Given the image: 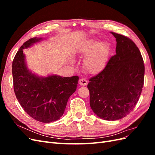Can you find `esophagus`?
<instances>
[{
	"instance_id": "obj_1",
	"label": "esophagus",
	"mask_w": 155,
	"mask_h": 155,
	"mask_svg": "<svg viewBox=\"0 0 155 155\" xmlns=\"http://www.w3.org/2000/svg\"><path fill=\"white\" fill-rule=\"evenodd\" d=\"M79 84H80V85H82V86H85V85H87V83H87V79H85V78H81V79H79Z\"/></svg>"
}]
</instances>
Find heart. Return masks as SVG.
<instances>
[{"instance_id":"b5f03b06","label":"heart","mask_w":155,"mask_h":155,"mask_svg":"<svg viewBox=\"0 0 155 155\" xmlns=\"http://www.w3.org/2000/svg\"><path fill=\"white\" fill-rule=\"evenodd\" d=\"M81 51L83 54L87 55L84 61V66L88 72L96 74L104 69L109 51L107 43L90 41L82 46Z\"/></svg>"}]
</instances>
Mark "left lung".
<instances>
[{"mask_svg": "<svg viewBox=\"0 0 155 155\" xmlns=\"http://www.w3.org/2000/svg\"><path fill=\"white\" fill-rule=\"evenodd\" d=\"M116 41V55L105 68L89 79L90 105L100 118L117 120L133 110L142 91L145 67L141 53L129 37L110 32Z\"/></svg>", "mask_w": 155, "mask_h": 155, "instance_id": "1", "label": "left lung"}]
</instances>
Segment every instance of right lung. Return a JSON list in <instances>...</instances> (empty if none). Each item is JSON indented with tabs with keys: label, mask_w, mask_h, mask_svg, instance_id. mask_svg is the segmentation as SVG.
<instances>
[{
	"label": "right lung",
	"mask_w": 155,
	"mask_h": 155,
	"mask_svg": "<svg viewBox=\"0 0 155 155\" xmlns=\"http://www.w3.org/2000/svg\"><path fill=\"white\" fill-rule=\"evenodd\" d=\"M41 39L34 37L23 44L12 63L13 89L22 109L32 118L43 123L59 120L68 98L76 91L79 77L62 78L52 75L40 78L28 70L23 49Z\"/></svg>",
	"instance_id": "add662e5"
}]
</instances>
